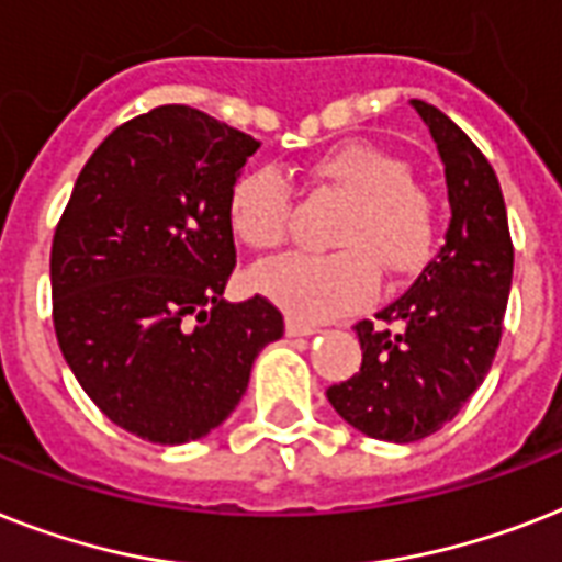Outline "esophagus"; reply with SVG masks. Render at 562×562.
Listing matches in <instances>:
<instances>
[{"mask_svg": "<svg viewBox=\"0 0 562 562\" xmlns=\"http://www.w3.org/2000/svg\"><path fill=\"white\" fill-rule=\"evenodd\" d=\"M321 328L314 326V323H305V321H296V317H289L285 321V335L289 337H308V335H317Z\"/></svg>", "mask_w": 562, "mask_h": 562, "instance_id": "34e87169", "label": "esophagus"}]
</instances>
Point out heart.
<instances>
[{"label":"heart","mask_w":562,"mask_h":562,"mask_svg":"<svg viewBox=\"0 0 562 562\" xmlns=\"http://www.w3.org/2000/svg\"><path fill=\"white\" fill-rule=\"evenodd\" d=\"M312 178L349 195L331 254H285L259 266L254 289L303 321H331L367 305L378 291V266L392 277L422 271L436 245V207L409 178L398 155L346 140L308 164ZM236 239L254 250L285 241L291 187L273 167H250L227 195Z\"/></svg>","instance_id":"b5f03b06"}]
</instances>
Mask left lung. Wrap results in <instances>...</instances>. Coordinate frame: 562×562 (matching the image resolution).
I'll list each match as a JSON object with an SVG mask.
<instances>
[{
    "label": "left lung",
    "mask_w": 562,
    "mask_h": 562,
    "mask_svg": "<svg viewBox=\"0 0 562 562\" xmlns=\"http://www.w3.org/2000/svg\"><path fill=\"white\" fill-rule=\"evenodd\" d=\"M445 164L450 225L445 245L398 300L360 321V372L326 395L372 439L407 445L453 422L494 363L508 305L514 245L494 167L445 112L424 100Z\"/></svg>",
    "instance_id": "left-lung-1"
}]
</instances>
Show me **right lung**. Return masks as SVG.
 Wrapping results in <instances>:
<instances>
[{"label":"right lung","instance_id":"1","mask_svg":"<svg viewBox=\"0 0 562 562\" xmlns=\"http://www.w3.org/2000/svg\"><path fill=\"white\" fill-rule=\"evenodd\" d=\"M259 140L190 106L117 126L77 176L52 245L54 331L100 413L155 445L207 436L280 340L266 296L227 303V195Z\"/></svg>","mask_w":562,"mask_h":562}]
</instances>
